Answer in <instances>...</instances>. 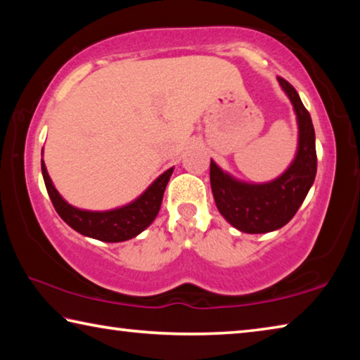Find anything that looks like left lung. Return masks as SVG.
Instances as JSON below:
<instances>
[{
	"label": "left lung",
	"instance_id": "left-lung-1",
	"mask_svg": "<svg viewBox=\"0 0 360 360\" xmlns=\"http://www.w3.org/2000/svg\"><path fill=\"white\" fill-rule=\"evenodd\" d=\"M278 82L294 106L298 125L297 152L288 169L276 179L257 184L236 179L214 160L210 165L211 191L219 212L245 233H268L284 227L302 206L318 169L316 135L309 112L288 81L278 77Z\"/></svg>",
	"mask_w": 360,
	"mask_h": 360
}]
</instances>
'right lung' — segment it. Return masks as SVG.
Masks as SVG:
<instances>
[{
  "instance_id": "obj_1",
  "label": "right lung",
  "mask_w": 360,
  "mask_h": 360,
  "mask_svg": "<svg viewBox=\"0 0 360 360\" xmlns=\"http://www.w3.org/2000/svg\"><path fill=\"white\" fill-rule=\"evenodd\" d=\"M41 169L53 208L71 229H75L77 233L84 236H89V238L105 243H120L135 238L154 222L158 211H160L163 192H165L169 176L173 174L174 168H169L158 176L133 202L108 211H89L70 205L53 186L42 158Z\"/></svg>"
}]
</instances>
